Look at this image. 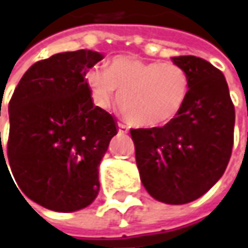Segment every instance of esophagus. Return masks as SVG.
Returning <instances> with one entry per match:
<instances>
[{"instance_id": "obj_1", "label": "esophagus", "mask_w": 248, "mask_h": 248, "mask_svg": "<svg viewBox=\"0 0 248 248\" xmlns=\"http://www.w3.org/2000/svg\"><path fill=\"white\" fill-rule=\"evenodd\" d=\"M118 127H119V133H122V134L129 133V127H127L124 124H118Z\"/></svg>"}]
</instances>
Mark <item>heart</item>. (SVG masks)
<instances>
[{
    "mask_svg": "<svg viewBox=\"0 0 248 248\" xmlns=\"http://www.w3.org/2000/svg\"><path fill=\"white\" fill-rule=\"evenodd\" d=\"M93 101L108 108L118 96V106L133 124L158 127L180 114L189 90L183 67L171 62H145L133 56H115L108 68L94 65L86 73Z\"/></svg>",
    "mask_w": 248,
    "mask_h": 248,
    "instance_id": "obj_1",
    "label": "heart"
}]
</instances>
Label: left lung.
<instances>
[{
    "mask_svg": "<svg viewBox=\"0 0 248 248\" xmlns=\"http://www.w3.org/2000/svg\"><path fill=\"white\" fill-rule=\"evenodd\" d=\"M189 78L180 114L162 127L132 129L147 192L167 204L196 201L225 171L233 147L235 107L224 74L196 56L171 57Z\"/></svg>",
    "mask_w": 248,
    "mask_h": 248,
    "instance_id": "1",
    "label": "left lung"
}]
</instances>
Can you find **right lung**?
<instances>
[{
  "instance_id": "right-lung-1",
  "label": "right lung",
  "mask_w": 248,
  "mask_h": 248,
  "mask_svg": "<svg viewBox=\"0 0 248 248\" xmlns=\"http://www.w3.org/2000/svg\"><path fill=\"white\" fill-rule=\"evenodd\" d=\"M101 59L81 49L37 62L9 101L8 160L17 191L45 209L77 211L97 196L98 165L118 133L85 78Z\"/></svg>"
}]
</instances>
